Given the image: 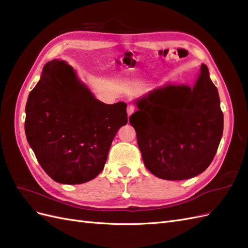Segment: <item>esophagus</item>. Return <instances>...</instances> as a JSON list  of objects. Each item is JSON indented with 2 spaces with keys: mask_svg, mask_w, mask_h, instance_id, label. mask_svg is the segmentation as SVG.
Listing matches in <instances>:
<instances>
[{
  "mask_svg": "<svg viewBox=\"0 0 248 248\" xmlns=\"http://www.w3.org/2000/svg\"><path fill=\"white\" fill-rule=\"evenodd\" d=\"M133 111H134V107L132 104H128V107H127V114H128V116H130Z\"/></svg>",
  "mask_w": 248,
  "mask_h": 248,
  "instance_id": "obj_1",
  "label": "esophagus"
}]
</instances>
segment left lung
<instances>
[{
	"mask_svg": "<svg viewBox=\"0 0 248 248\" xmlns=\"http://www.w3.org/2000/svg\"><path fill=\"white\" fill-rule=\"evenodd\" d=\"M129 122L145 167L164 180H185L207 170L218 149L223 114L206 65L193 88L156 89L137 101Z\"/></svg>",
	"mask_w": 248,
	"mask_h": 248,
	"instance_id": "obj_1",
	"label": "left lung"
}]
</instances>
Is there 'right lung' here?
<instances>
[{"label": "right lung", "mask_w": 248, "mask_h": 248, "mask_svg": "<svg viewBox=\"0 0 248 248\" xmlns=\"http://www.w3.org/2000/svg\"><path fill=\"white\" fill-rule=\"evenodd\" d=\"M127 104L97 100L64 61L43 67L26 106L27 140L44 171L58 183L81 184L98 176Z\"/></svg>", "instance_id": "1"}]
</instances>
